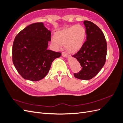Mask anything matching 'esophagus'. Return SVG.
<instances>
[{
  "label": "esophagus",
  "instance_id": "1",
  "mask_svg": "<svg viewBox=\"0 0 123 123\" xmlns=\"http://www.w3.org/2000/svg\"><path fill=\"white\" fill-rule=\"evenodd\" d=\"M62 55L63 56V57H68V54L66 53V52H62Z\"/></svg>",
  "mask_w": 123,
  "mask_h": 123
}]
</instances>
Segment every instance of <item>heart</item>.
<instances>
[{
  "label": "heart",
  "mask_w": 123,
  "mask_h": 123,
  "mask_svg": "<svg viewBox=\"0 0 123 123\" xmlns=\"http://www.w3.org/2000/svg\"><path fill=\"white\" fill-rule=\"evenodd\" d=\"M86 36L85 27L81 25H76L58 31L51 42L55 47H60L61 45H65L68 51L75 52L82 47Z\"/></svg>",
  "instance_id": "1"
}]
</instances>
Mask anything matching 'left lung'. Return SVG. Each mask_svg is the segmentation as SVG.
Listing matches in <instances>:
<instances>
[{
	"label": "left lung",
	"mask_w": 123,
	"mask_h": 123,
	"mask_svg": "<svg viewBox=\"0 0 123 123\" xmlns=\"http://www.w3.org/2000/svg\"><path fill=\"white\" fill-rule=\"evenodd\" d=\"M86 29V40L79 50L74 55L81 69L74 73L76 78L89 80L95 76L103 68L106 60L107 44L102 31L93 23L84 21Z\"/></svg>",
	"instance_id": "1"
}]
</instances>
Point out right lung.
I'll return each instance as SVG.
<instances>
[{
	"label": "right lung",
	"instance_id": "1",
	"mask_svg": "<svg viewBox=\"0 0 123 123\" xmlns=\"http://www.w3.org/2000/svg\"><path fill=\"white\" fill-rule=\"evenodd\" d=\"M51 32L42 23L31 24L15 37L12 47V61L23 78L38 81L47 74L52 62L61 52L47 50Z\"/></svg>",
	"mask_w": 123,
	"mask_h": 123
}]
</instances>
